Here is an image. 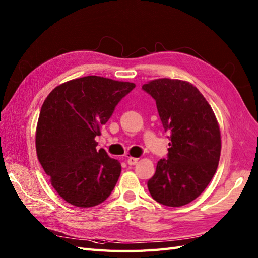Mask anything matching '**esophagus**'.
<instances>
[{"mask_svg": "<svg viewBox=\"0 0 258 258\" xmlns=\"http://www.w3.org/2000/svg\"><path fill=\"white\" fill-rule=\"evenodd\" d=\"M138 162H139V158H136V157H128V160H127L128 165H135Z\"/></svg>", "mask_w": 258, "mask_h": 258, "instance_id": "1", "label": "esophagus"}]
</instances>
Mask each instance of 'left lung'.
Masks as SVG:
<instances>
[{"label":"left lung","mask_w":258,"mask_h":258,"mask_svg":"<svg viewBox=\"0 0 258 258\" xmlns=\"http://www.w3.org/2000/svg\"><path fill=\"white\" fill-rule=\"evenodd\" d=\"M142 89L155 100L171 141L167 158L157 162L147 187L163 205H186L204 191L220 162L221 132L215 114L188 82L158 79Z\"/></svg>","instance_id":"obj_1"}]
</instances>
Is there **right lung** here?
<instances>
[{"instance_id": "add662e5", "label": "right lung", "mask_w": 258, "mask_h": 258, "mask_svg": "<svg viewBox=\"0 0 258 258\" xmlns=\"http://www.w3.org/2000/svg\"><path fill=\"white\" fill-rule=\"evenodd\" d=\"M134 83L90 75L56 86L43 103L36 154L56 193L70 204L93 207L111 195L120 163L95 138Z\"/></svg>"}]
</instances>
